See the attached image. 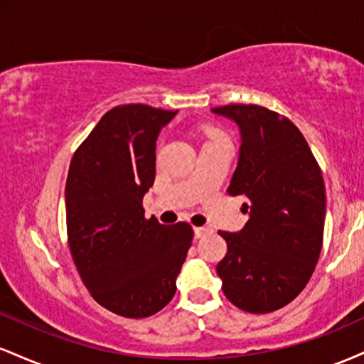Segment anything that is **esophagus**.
<instances>
[{
	"label": "esophagus",
	"instance_id": "1",
	"mask_svg": "<svg viewBox=\"0 0 364 364\" xmlns=\"http://www.w3.org/2000/svg\"><path fill=\"white\" fill-rule=\"evenodd\" d=\"M212 229L210 228H205V225H202V228H195V237H203L205 235H208Z\"/></svg>",
	"mask_w": 364,
	"mask_h": 364
}]
</instances>
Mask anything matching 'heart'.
<instances>
[{"label":"heart","mask_w":364,"mask_h":364,"mask_svg":"<svg viewBox=\"0 0 364 364\" xmlns=\"http://www.w3.org/2000/svg\"><path fill=\"white\" fill-rule=\"evenodd\" d=\"M207 144H212V141H220V140H228L225 139V135H224V132L223 129H219V128H208L207 129Z\"/></svg>","instance_id":"obj_1"}]
</instances>
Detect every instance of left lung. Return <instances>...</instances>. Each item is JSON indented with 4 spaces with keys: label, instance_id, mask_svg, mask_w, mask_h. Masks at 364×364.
I'll return each mask as SVG.
<instances>
[{
    "label": "left lung",
    "instance_id": "8db88e82",
    "mask_svg": "<svg viewBox=\"0 0 364 364\" xmlns=\"http://www.w3.org/2000/svg\"><path fill=\"white\" fill-rule=\"evenodd\" d=\"M241 132L240 162L228 193L243 195L248 223L219 231L228 253L217 263L223 291L240 310L270 313L291 303L310 281L325 224L318 162L289 118L257 104L214 107Z\"/></svg>",
    "mask_w": 364,
    "mask_h": 364
}]
</instances>
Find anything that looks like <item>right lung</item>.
Returning <instances> with one entry per match:
<instances>
[{"label": "right lung", "mask_w": 364, "mask_h": 364, "mask_svg": "<svg viewBox=\"0 0 364 364\" xmlns=\"http://www.w3.org/2000/svg\"><path fill=\"white\" fill-rule=\"evenodd\" d=\"M176 111L112 107L75 150L66 178V232L90 296L127 318L161 311L193 240L188 223L159 224L141 202L156 179V140Z\"/></svg>", "instance_id": "1"}]
</instances>
